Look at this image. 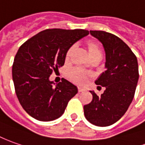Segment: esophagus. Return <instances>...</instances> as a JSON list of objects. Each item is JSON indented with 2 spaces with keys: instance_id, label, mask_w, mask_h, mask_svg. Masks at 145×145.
<instances>
[{
  "instance_id": "1",
  "label": "esophagus",
  "mask_w": 145,
  "mask_h": 145,
  "mask_svg": "<svg viewBox=\"0 0 145 145\" xmlns=\"http://www.w3.org/2000/svg\"><path fill=\"white\" fill-rule=\"evenodd\" d=\"M78 92H82L84 91V89L82 88H78Z\"/></svg>"
}]
</instances>
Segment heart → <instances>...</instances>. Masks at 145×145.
I'll list each match as a JSON object with an SVG mask.
<instances>
[{
	"instance_id": "b5f03b06",
	"label": "heart",
	"mask_w": 145,
	"mask_h": 145,
	"mask_svg": "<svg viewBox=\"0 0 145 145\" xmlns=\"http://www.w3.org/2000/svg\"><path fill=\"white\" fill-rule=\"evenodd\" d=\"M87 45H88V52H89L91 57L92 58V60L93 59H101L102 58V50H101V47H100L99 43L95 42V41H92V40H90L88 42ZM75 49H76L75 45H73L68 49L67 54H66V59L67 60H68L71 57L73 52L75 50ZM67 76L68 78L71 82L78 84V85H83L88 82L89 74L79 68H74V69H71V71H68Z\"/></svg>"
}]
</instances>
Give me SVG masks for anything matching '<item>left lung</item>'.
Here are the masks:
<instances>
[{
  "instance_id": "1",
  "label": "left lung",
  "mask_w": 145,
  "mask_h": 145,
  "mask_svg": "<svg viewBox=\"0 0 145 145\" xmlns=\"http://www.w3.org/2000/svg\"><path fill=\"white\" fill-rule=\"evenodd\" d=\"M90 33L102 43L105 50L106 70L95 82L106 89L101 96L90 91L92 101L84 105V115L94 125L107 127L122 117L133 99L139 79L137 58L117 36L100 30Z\"/></svg>"
}]
</instances>
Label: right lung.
<instances>
[{"label":"right lung","instance_id":"add662e5","mask_svg":"<svg viewBox=\"0 0 145 145\" xmlns=\"http://www.w3.org/2000/svg\"><path fill=\"white\" fill-rule=\"evenodd\" d=\"M88 34L86 29H50L20 46L13 64V80L18 100L30 116L51 121L64 113L78 88L65 78L54 86L50 76L64 65L68 49Z\"/></svg>","mask_w":145,"mask_h":145}]
</instances>
